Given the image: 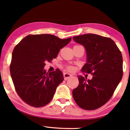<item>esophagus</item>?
<instances>
[{"label": "esophagus", "mask_w": 130, "mask_h": 130, "mask_svg": "<svg viewBox=\"0 0 130 130\" xmlns=\"http://www.w3.org/2000/svg\"><path fill=\"white\" fill-rule=\"evenodd\" d=\"M63 76H64V80H67L68 79H69L70 77H72V75H71L70 74H69V73H64L63 74Z\"/></svg>", "instance_id": "1"}]
</instances>
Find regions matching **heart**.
<instances>
[{"label": "heart", "instance_id": "1", "mask_svg": "<svg viewBox=\"0 0 130 130\" xmlns=\"http://www.w3.org/2000/svg\"><path fill=\"white\" fill-rule=\"evenodd\" d=\"M65 69L66 70L68 71V72H72L73 70V67L72 66H66Z\"/></svg>", "mask_w": 130, "mask_h": 130}]
</instances>
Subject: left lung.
Instances as JSON below:
<instances>
[{
    "instance_id": "1",
    "label": "left lung",
    "mask_w": 130,
    "mask_h": 130,
    "mask_svg": "<svg viewBox=\"0 0 130 130\" xmlns=\"http://www.w3.org/2000/svg\"><path fill=\"white\" fill-rule=\"evenodd\" d=\"M73 38L84 45L86 50L87 63L81 71L93 76L91 80L78 76L79 84L73 90V97L82 109H96L111 99L122 79L121 52L108 37L85 34Z\"/></svg>"
}]
</instances>
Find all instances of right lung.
I'll list each match as a JSON object with an SVG mask.
<instances>
[{
	"label": "right lung",
	"mask_w": 130,
	"mask_h": 130,
	"mask_svg": "<svg viewBox=\"0 0 130 130\" xmlns=\"http://www.w3.org/2000/svg\"><path fill=\"white\" fill-rule=\"evenodd\" d=\"M71 40L51 34H31L14 48L10 72L18 95L26 104L40 108L52 100L57 87L63 81V74L59 69L48 73L43 68Z\"/></svg>",
	"instance_id": "obj_1"
}]
</instances>
